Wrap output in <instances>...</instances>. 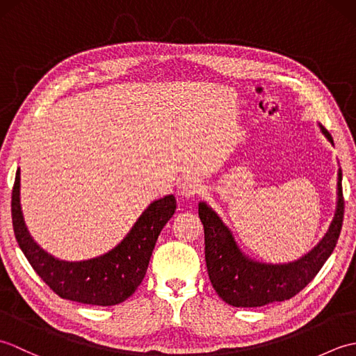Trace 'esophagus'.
Masks as SVG:
<instances>
[{"label": "esophagus", "mask_w": 356, "mask_h": 356, "mask_svg": "<svg viewBox=\"0 0 356 356\" xmlns=\"http://www.w3.org/2000/svg\"><path fill=\"white\" fill-rule=\"evenodd\" d=\"M202 191V185L197 179L194 177H190V179H185L182 184H180L179 186V193L180 195H184V197L190 199V197H194V195L200 194Z\"/></svg>", "instance_id": "obj_1"}]
</instances>
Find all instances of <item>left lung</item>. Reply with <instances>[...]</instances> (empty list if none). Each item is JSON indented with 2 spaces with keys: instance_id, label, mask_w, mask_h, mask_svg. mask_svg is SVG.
I'll list each match as a JSON object with an SVG mask.
<instances>
[{
  "instance_id": "8db88e82",
  "label": "left lung",
  "mask_w": 356,
  "mask_h": 356,
  "mask_svg": "<svg viewBox=\"0 0 356 356\" xmlns=\"http://www.w3.org/2000/svg\"><path fill=\"white\" fill-rule=\"evenodd\" d=\"M323 134L334 143L326 128ZM343 172L338 171V207L334 222L320 245L300 260L287 264H263L238 251L229 229L207 203H199V217L205 231V260L214 291L236 307H260L295 297L312 282L334 252L343 228Z\"/></svg>"
}]
</instances>
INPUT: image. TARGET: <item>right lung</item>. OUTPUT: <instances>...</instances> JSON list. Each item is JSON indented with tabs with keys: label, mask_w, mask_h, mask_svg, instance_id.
I'll list each match as a JSON object with an SVG mask.
<instances>
[{
	"label": "right lung",
	"mask_w": 356,
	"mask_h": 356,
	"mask_svg": "<svg viewBox=\"0 0 356 356\" xmlns=\"http://www.w3.org/2000/svg\"><path fill=\"white\" fill-rule=\"evenodd\" d=\"M174 211L172 195L153 202L113 251L93 260L70 263L49 255L29 236L19 205V170L12 190L15 238L36 274L61 298L95 306H115L131 297L147 274L159 234Z\"/></svg>",
	"instance_id": "obj_1"
}]
</instances>
